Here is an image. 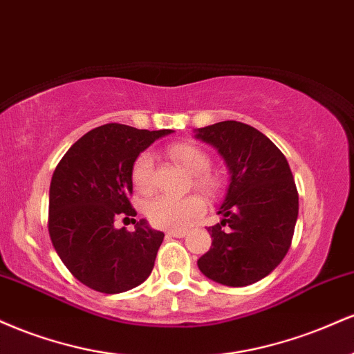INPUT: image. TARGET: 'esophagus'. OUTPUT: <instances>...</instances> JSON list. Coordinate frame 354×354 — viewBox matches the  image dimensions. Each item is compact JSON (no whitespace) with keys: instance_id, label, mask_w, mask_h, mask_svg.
Wrapping results in <instances>:
<instances>
[{"instance_id":"esophagus-1","label":"esophagus","mask_w":354,"mask_h":354,"mask_svg":"<svg viewBox=\"0 0 354 354\" xmlns=\"http://www.w3.org/2000/svg\"><path fill=\"white\" fill-rule=\"evenodd\" d=\"M186 233H188L186 230H168V231H166V234H168V236H174V238L186 236Z\"/></svg>"}]
</instances>
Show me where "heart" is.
I'll return each mask as SVG.
<instances>
[{"label": "heart", "instance_id": "1", "mask_svg": "<svg viewBox=\"0 0 354 354\" xmlns=\"http://www.w3.org/2000/svg\"><path fill=\"white\" fill-rule=\"evenodd\" d=\"M169 156L178 161L183 168L194 174V186L206 193L208 196H216L223 189V178L218 173L211 171L209 154L200 146L180 141L168 148ZM133 185L141 194H149L154 189V161L149 153H143L136 158L133 165ZM205 205L196 194L188 196H158L148 203L146 214L151 225L158 228L181 230L189 225L198 214L203 213Z\"/></svg>", "mask_w": 354, "mask_h": 354}]
</instances>
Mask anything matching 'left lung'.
<instances>
[{"label": "left lung", "instance_id": "left-lung-1", "mask_svg": "<svg viewBox=\"0 0 354 354\" xmlns=\"http://www.w3.org/2000/svg\"><path fill=\"white\" fill-rule=\"evenodd\" d=\"M231 173L226 198L209 226L211 248L198 259L201 273L226 286L263 279L286 256L298 219V189L284 154L270 138L239 121L196 129Z\"/></svg>", "mask_w": 354, "mask_h": 354}]
</instances>
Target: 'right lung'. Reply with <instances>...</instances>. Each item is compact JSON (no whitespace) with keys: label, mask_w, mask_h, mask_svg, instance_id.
I'll list each match as a JSON object with an SVG mask.
<instances>
[{"label":"right lung","mask_w":354,"mask_h":354,"mask_svg":"<svg viewBox=\"0 0 354 354\" xmlns=\"http://www.w3.org/2000/svg\"><path fill=\"white\" fill-rule=\"evenodd\" d=\"M169 133L98 126L68 149L53 173L51 243L70 273L91 290L123 293L151 274L165 234L135 219L131 173L140 153ZM120 217L131 218L136 231L115 229Z\"/></svg>","instance_id":"obj_1"}]
</instances>
